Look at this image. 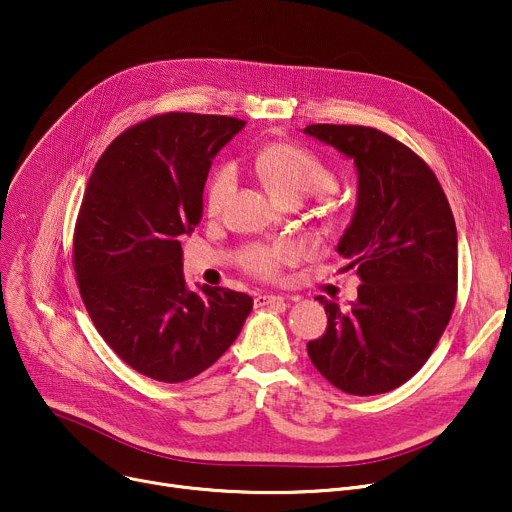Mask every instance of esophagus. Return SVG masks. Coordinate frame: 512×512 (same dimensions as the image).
Listing matches in <instances>:
<instances>
[{
    "instance_id": "esophagus-1",
    "label": "esophagus",
    "mask_w": 512,
    "mask_h": 512,
    "mask_svg": "<svg viewBox=\"0 0 512 512\" xmlns=\"http://www.w3.org/2000/svg\"><path fill=\"white\" fill-rule=\"evenodd\" d=\"M284 305V299L278 297V294H257L255 297V307H276Z\"/></svg>"
}]
</instances>
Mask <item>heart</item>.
Here are the masks:
<instances>
[{
    "label": "heart",
    "instance_id": "1",
    "mask_svg": "<svg viewBox=\"0 0 512 512\" xmlns=\"http://www.w3.org/2000/svg\"><path fill=\"white\" fill-rule=\"evenodd\" d=\"M253 166L261 182L265 184L280 203H299L307 195L328 193L336 184L334 170L321 159L315 151L305 145L290 143V141H276L261 147L255 153ZM236 182L234 166L224 161V164L215 166L209 174L205 186V209L207 213L215 215L220 213L226 205L232 188ZM332 218H334V209ZM299 257V247L294 242L282 240L274 245H255L242 247L238 253V263L242 270L265 280H274L280 276L282 265L292 263Z\"/></svg>",
    "mask_w": 512,
    "mask_h": 512
}]
</instances>
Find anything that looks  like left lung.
Segmentation results:
<instances>
[{"mask_svg": "<svg viewBox=\"0 0 512 512\" xmlns=\"http://www.w3.org/2000/svg\"><path fill=\"white\" fill-rule=\"evenodd\" d=\"M305 132L355 159L357 211L338 253L361 278L348 309L317 297L328 328L307 353L346 394L390 392L423 367L454 311L452 209L432 168L390 134L355 124H309Z\"/></svg>", "mask_w": 512, "mask_h": 512, "instance_id": "obj_1", "label": "left lung"}]
</instances>
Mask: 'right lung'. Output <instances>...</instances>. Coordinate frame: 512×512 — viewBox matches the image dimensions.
<instances>
[{
	"label": "right lung",
	"instance_id": "right-lung-1",
	"mask_svg": "<svg viewBox=\"0 0 512 512\" xmlns=\"http://www.w3.org/2000/svg\"><path fill=\"white\" fill-rule=\"evenodd\" d=\"M245 120L168 112L126 128L85 188L72 240L80 297L132 369L178 384L218 361L253 309L245 292L186 290L180 236L201 222L211 159Z\"/></svg>",
	"mask_w": 512,
	"mask_h": 512
}]
</instances>
